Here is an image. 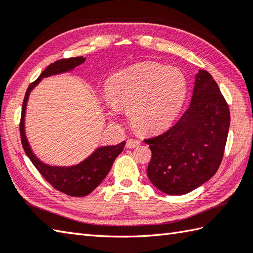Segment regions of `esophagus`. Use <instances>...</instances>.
I'll list each match as a JSON object with an SVG mask.
<instances>
[{
  "label": "esophagus",
  "instance_id": "obj_1",
  "mask_svg": "<svg viewBox=\"0 0 253 253\" xmlns=\"http://www.w3.org/2000/svg\"><path fill=\"white\" fill-rule=\"evenodd\" d=\"M140 141L139 140H135V139H128L126 141V147L127 149H133V147H136L140 145Z\"/></svg>",
  "mask_w": 253,
  "mask_h": 253
}]
</instances>
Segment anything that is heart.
Masks as SVG:
<instances>
[{"label": "heart", "instance_id": "b5f03b06", "mask_svg": "<svg viewBox=\"0 0 253 253\" xmlns=\"http://www.w3.org/2000/svg\"><path fill=\"white\" fill-rule=\"evenodd\" d=\"M103 107L110 118L126 110L131 126L155 133L169 126L183 108L188 83L182 70L157 63H141L108 80Z\"/></svg>", "mask_w": 253, "mask_h": 253}]
</instances>
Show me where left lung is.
<instances>
[{"label":"left lung","instance_id":"1","mask_svg":"<svg viewBox=\"0 0 253 253\" xmlns=\"http://www.w3.org/2000/svg\"><path fill=\"white\" fill-rule=\"evenodd\" d=\"M229 126V107L217 83L199 70L189 108L168 131L144 140L152 151V184L168 195H184L206 183L220 166Z\"/></svg>","mask_w":253,"mask_h":253}]
</instances>
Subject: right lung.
<instances>
[{"label": "right lung", "mask_w": 253, "mask_h": 253, "mask_svg": "<svg viewBox=\"0 0 253 253\" xmlns=\"http://www.w3.org/2000/svg\"><path fill=\"white\" fill-rule=\"evenodd\" d=\"M85 58L83 56L71 57V58H65L56 60L55 63L50 64L42 73L40 75L34 83H32L26 90L25 97H24L23 107H22V117L20 123L21 141L23 149L26 155L30 157L32 163L34 164L37 170L42 174L47 182H48L55 189L73 197H84L87 196L94 190V188L102 182L104 177L108 175L109 170L111 169L112 164L117 156L121 153L125 149L126 141L121 142L117 145L101 146L93 152L88 159L83 161L77 165L69 166V168H63V166H50L42 163L33 153L31 146L25 135V128H24V118H25L26 104L28 96L32 89L41 82L42 78L48 77L51 75H57L66 71L73 70L80 64H83Z\"/></svg>", "instance_id": "1"}]
</instances>
